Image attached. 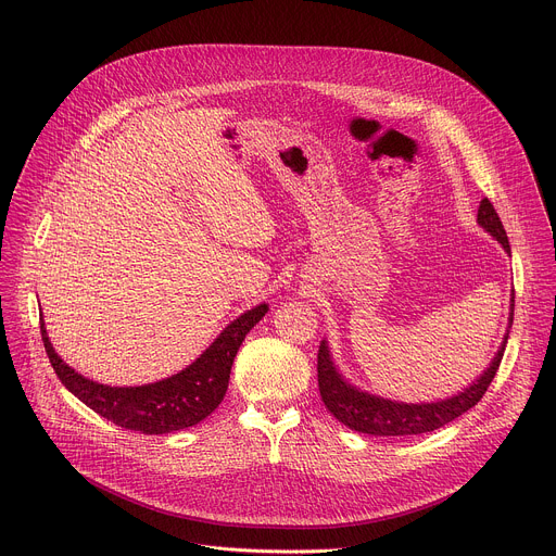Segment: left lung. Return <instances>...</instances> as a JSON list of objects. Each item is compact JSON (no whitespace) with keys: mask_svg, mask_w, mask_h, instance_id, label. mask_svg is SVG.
Returning <instances> with one entry per match:
<instances>
[{"mask_svg":"<svg viewBox=\"0 0 556 556\" xmlns=\"http://www.w3.org/2000/svg\"><path fill=\"white\" fill-rule=\"evenodd\" d=\"M478 224L493 237V240L508 253L510 257V244L504 230V224L489 202L484 198L478 208ZM513 312H515V290L510 292V312H508V328L504 334V341L500 343V350L491 358L489 367L475 378L470 384H466L462 391L446 395V399L431 401V403H403L384 399V395L365 391L350 382L343 371L339 369L332 350L328 341H321L319 348V389L321 399L328 407V412L343 422L348 429L369 435H418L435 431L462 414H466L470 407L482 401L491 380L495 378L500 363L504 358V350L508 343V334L513 328Z\"/></svg>","mask_w":556,"mask_h":556,"instance_id":"1","label":"left lung"}]
</instances>
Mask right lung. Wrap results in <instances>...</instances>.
Instances as JSON below:
<instances>
[{"mask_svg":"<svg viewBox=\"0 0 556 556\" xmlns=\"http://www.w3.org/2000/svg\"><path fill=\"white\" fill-rule=\"evenodd\" d=\"M266 312L268 303L247 309L232 319L191 365L163 380L136 387L103 384L70 367L50 343L43 314L41 339L59 380L84 405L123 429L140 431L144 435H165L195 427L219 407L228 389L237 350H240L247 334L264 319Z\"/></svg>","mask_w":556,"mask_h":556,"instance_id":"1","label":"right lung"}]
</instances>
